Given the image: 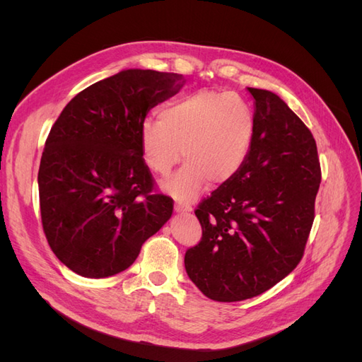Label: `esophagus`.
Segmentation results:
<instances>
[{"label": "esophagus", "mask_w": 362, "mask_h": 362, "mask_svg": "<svg viewBox=\"0 0 362 362\" xmlns=\"http://www.w3.org/2000/svg\"><path fill=\"white\" fill-rule=\"evenodd\" d=\"M193 208L190 204H184V202H175V211L177 213H189Z\"/></svg>", "instance_id": "obj_1"}]
</instances>
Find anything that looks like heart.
Listing matches in <instances>:
<instances>
[{"instance_id": "obj_1", "label": "heart", "mask_w": 362, "mask_h": 362, "mask_svg": "<svg viewBox=\"0 0 362 362\" xmlns=\"http://www.w3.org/2000/svg\"><path fill=\"white\" fill-rule=\"evenodd\" d=\"M254 131V115L242 98L199 92L164 107L160 119H145L139 137L152 172L164 177L181 158L187 163L164 189L190 199L205 181L221 185L235 177L247 158Z\"/></svg>"}]
</instances>
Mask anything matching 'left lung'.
Listing matches in <instances>:
<instances>
[{"label":"left lung","mask_w":362,"mask_h":362,"mask_svg":"<svg viewBox=\"0 0 362 362\" xmlns=\"http://www.w3.org/2000/svg\"><path fill=\"white\" fill-rule=\"evenodd\" d=\"M247 90L255 100L247 158L194 210L202 238L184 257L194 286L217 302L255 298L296 269L322 181L311 131L278 95Z\"/></svg>","instance_id":"1"}]
</instances>
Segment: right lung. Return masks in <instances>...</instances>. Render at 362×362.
<instances>
[{"label": "right lung", "instance_id": "obj_1", "mask_svg": "<svg viewBox=\"0 0 362 362\" xmlns=\"http://www.w3.org/2000/svg\"><path fill=\"white\" fill-rule=\"evenodd\" d=\"M182 75L127 69L75 95L52 125L37 175L43 233L84 278L128 269L166 223L173 201L156 192L139 131Z\"/></svg>", "mask_w": 362, "mask_h": 362}]
</instances>
